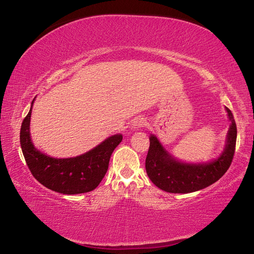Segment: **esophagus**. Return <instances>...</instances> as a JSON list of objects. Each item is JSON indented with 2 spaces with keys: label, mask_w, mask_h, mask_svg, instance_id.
I'll list each match as a JSON object with an SVG mask.
<instances>
[{
  "label": "esophagus",
  "mask_w": 254,
  "mask_h": 254,
  "mask_svg": "<svg viewBox=\"0 0 254 254\" xmlns=\"http://www.w3.org/2000/svg\"><path fill=\"white\" fill-rule=\"evenodd\" d=\"M144 126V119L143 118H136L133 121V127L134 128H140Z\"/></svg>",
  "instance_id": "34e87169"
}]
</instances>
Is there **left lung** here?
Listing matches in <instances>:
<instances>
[{
    "label": "left lung",
    "instance_id": "obj_1",
    "mask_svg": "<svg viewBox=\"0 0 254 254\" xmlns=\"http://www.w3.org/2000/svg\"><path fill=\"white\" fill-rule=\"evenodd\" d=\"M231 126L225 148L220 157L207 163H185L175 159L162 147L156 135H150V147L145 158V170L158 188L173 194H188L204 189L217 182L230 168L235 152L236 124L226 107Z\"/></svg>",
    "mask_w": 254,
    "mask_h": 254
}]
</instances>
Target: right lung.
Segmentation results:
<instances>
[{"label":"right lung","instance_id":"add662e5","mask_svg":"<svg viewBox=\"0 0 254 254\" xmlns=\"http://www.w3.org/2000/svg\"><path fill=\"white\" fill-rule=\"evenodd\" d=\"M36 98V97H34ZM33 102L20 131V143L25 162L34 178L59 194L74 195L95 189L109 168L112 152L121 142L122 134L107 137L91 151L74 158L57 159L34 148L30 135V119Z\"/></svg>","mask_w":254,"mask_h":254}]
</instances>
